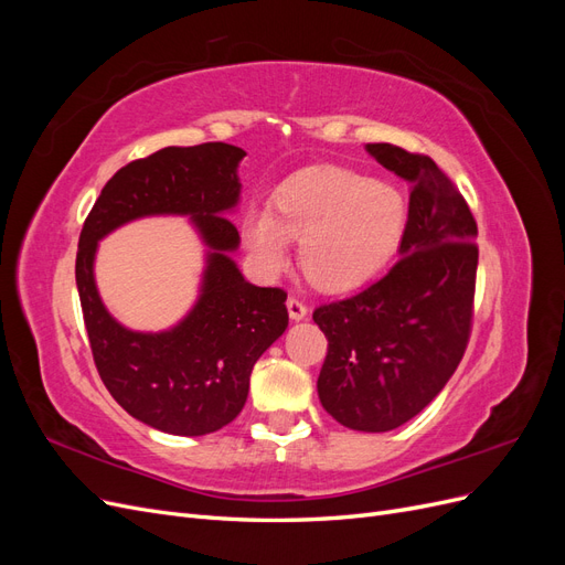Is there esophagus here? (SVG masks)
I'll list each match as a JSON object with an SVG mask.
<instances>
[{
  "label": "esophagus",
  "instance_id": "34e87169",
  "mask_svg": "<svg viewBox=\"0 0 565 565\" xmlns=\"http://www.w3.org/2000/svg\"><path fill=\"white\" fill-rule=\"evenodd\" d=\"M287 311H289V318L292 320H303L306 313H309V309H306V303L297 297H289L287 299Z\"/></svg>",
  "mask_w": 565,
  "mask_h": 565
}]
</instances>
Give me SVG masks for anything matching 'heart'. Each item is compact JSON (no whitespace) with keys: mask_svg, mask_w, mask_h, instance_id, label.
<instances>
[{"mask_svg":"<svg viewBox=\"0 0 565 565\" xmlns=\"http://www.w3.org/2000/svg\"><path fill=\"white\" fill-rule=\"evenodd\" d=\"M407 221L398 185L370 181L344 169H311L285 181L270 214L249 212L245 241L266 270H280L287 237L299 243V262L322 289H351L377 273L396 252Z\"/></svg>","mask_w":565,"mask_h":565,"instance_id":"obj_1","label":"heart"}]
</instances>
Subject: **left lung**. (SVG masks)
I'll list each match as a JSON object with an SVG mask.
<instances>
[{"label": "left lung", "mask_w": 565, "mask_h": 565, "mask_svg": "<svg viewBox=\"0 0 565 565\" xmlns=\"http://www.w3.org/2000/svg\"><path fill=\"white\" fill-rule=\"evenodd\" d=\"M365 150L413 183L401 259L358 295L313 311L328 337L318 396L339 424L384 434L419 415L465 355L478 228L467 200L431 158L391 143Z\"/></svg>", "instance_id": "obj_1"}]
</instances>
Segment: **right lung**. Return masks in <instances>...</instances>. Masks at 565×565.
I'll return each mask as SVG.
<instances>
[{
	"instance_id": "right-lung-1",
	"label": "right lung",
	"mask_w": 565,
	"mask_h": 565,
	"mask_svg": "<svg viewBox=\"0 0 565 565\" xmlns=\"http://www.w3.org/2000/svg\"><path fill=\"white\" fill-rule=\"evenodd\" d=\"M245 156L200 143L134 160L104 185L79 233L75 278L100 380L134 419L172 436L212 434L241 415L254 363L287 330V295L247 282L231 256L241 235L226 214L241 202ZM143 215H188L205 245L199 301L162 333L117 323L93 278L97 241Z\"/></svg>"
}]
</instances>
